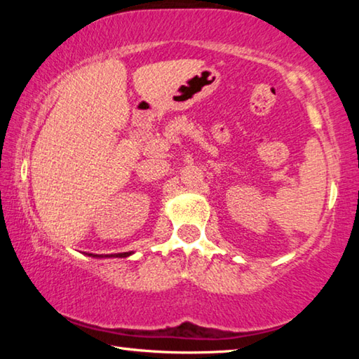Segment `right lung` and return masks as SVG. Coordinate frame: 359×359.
I'll use <instances>...</instances> for the list:
<instances>
[{
  "instance_id": "right-lung-1",
  "label": "right lung",
  "mask_w": 359,
  "mask_h": 359,
  "mask_svg": "<svg viewBox=\"0 0 359 359\" xmlns=\"http://www.w3.org/2000/svg\"><path fill=\"white\" fill-rule=\"evenodd\" d=\"M130 255V252H125V253H115V255H109V257H128ZM90 257H92V255H90ZM93 257H98V255H93ZM107 257V255H106Z\"/></svg>"
}]
</instances>
